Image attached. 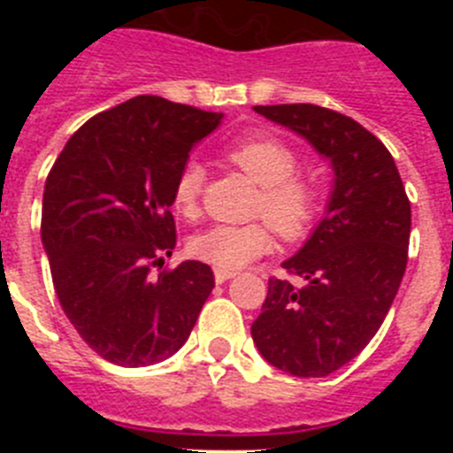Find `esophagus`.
Returning a JSON list of instances; mask_svg holds the SVG:
<instances>
[{
  "instance_id": "34e87169",
  "label": "esophagus",
  "mask_w": 453,
  "mask_h": 453,
  "mask_svg": "<svg viewBox=\"0 0 453 453\" xmlns=\"http://www.w3.org/2000/svg\"><path fill=\"white\" fill-rule=\"evenodd\" d=\"M235 272L234 270H215V281L218 283H224V281H229V279H234Z\"/></svg>"
}]
</instances>
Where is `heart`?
<instances>
[{"label":"heart","mask_w":453,"mask_h":453,"mask_svg":"<svg viewBox=\"0 0 453 453\" xmlns=\"http://www.w3.org/2000/svg\"><path fill=\"white\" fill-rule=\"evenodd\" d=\"M226 158L261 186L258 213L273 222L213 224L190 240V254L219 270H238L274 247V226L286 240H299L313 229L322 211V188L297 174L299 154L272 135H250L229 147ZM206 172L188 161L172 186V203L183 218H197Z\"/></svg>","instance_id":"obj_1"}]
</instances>
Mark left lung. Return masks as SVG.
<instances>
[{"label": "left lung", "instance_id": "left-lung-1", "mask_svg": "<svg viewBox=\"0 0 453 453\" xmlns=\"http://www.w3.org/2000/svg\"><path fill=\"white\" fill-rule=\"evenodd\" d=\"M306 138L334 167L324 219L288 274L270 279L251 338L270 365L292 376H326L367 347L386 319L408 261L411 202L397 165L365 127L313 104L254 106Z\"/></svg>", "mask_w": 453, "mask_h": 453}]
</instances>
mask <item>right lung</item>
Returning <instances> with one entry per match:
<instances>
[{"mask_svg":"<svg viewBox=\"0 0 453 453\" xmlns=\"http://www.w3.org/2000/svg\"><path fill=\"white\" fill-rule=\"evenodd\" d=\"M224 115L140 95L88 119L56 158L42 195V247L63 311L108 363L177 354L215 288L206 263L158 274L177 229L172 186Z\"/></svg>","mask_w":453,"mask_h":453,"instance_id":"1","label":"right lung"}]
</instances>
